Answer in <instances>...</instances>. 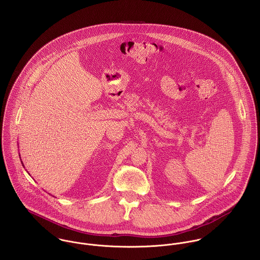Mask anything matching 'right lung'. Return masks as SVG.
<instances>
[{"instance_id":"add662e5","label":"right lung","mask_w":260,"mask_h":260,"mask_svg":"<svg viewBox=\"0 0 260 260\" xmlns=\"http://www.w3.org/2000/svg\"><path fill=\"white\" fill-rule=\"evenodd\" d=\"M20 159H21V158H20ZM21 162H22V161H21ZM22 164H23V162H22Z\"/></svg>"}]
</instances>
